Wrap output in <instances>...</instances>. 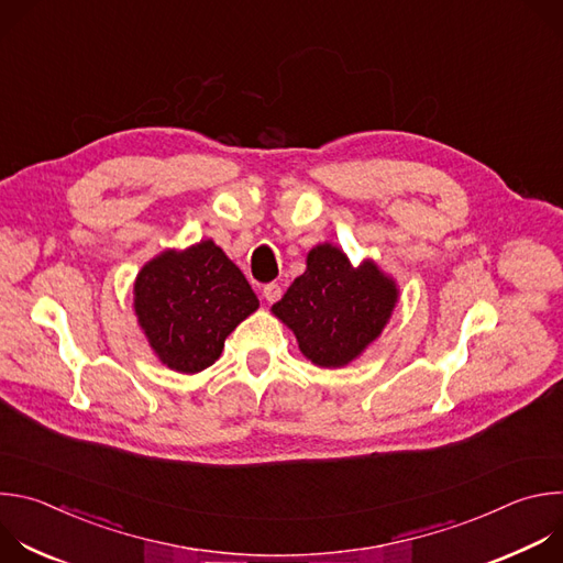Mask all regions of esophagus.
I'll return each instance as SVG.
<instances>
[{"label":"esophagus","mask_w":563,"mask_h":563,"mask_svg":"<svg viewBox=\"0 0 563 563\" xmlns=\"http://www.w3.org/2000/svg\"><path fill=\"white\" fill-rule=\"evenodd\" d=\"M263 296L267 298V302H276L283 296V287L278 283H269L263 287Z\"/></svg>","instance_id":"1"}]
</instances>
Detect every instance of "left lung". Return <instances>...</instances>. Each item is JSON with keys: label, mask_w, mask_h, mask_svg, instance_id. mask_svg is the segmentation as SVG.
Listing matches in <instances>:
<instances>
[{"label": "left lung", "mask_w": 563, "mask_h": 563, "mask_svg": "<svg viewBox=\"0 0 563 563\" xmlns=\"http://www.w3.org/2000/svg\"><path fill=\"white\" fill-rule=\"evenodd\" d=\"M396 294L372 261L354 269L341 250L318 245L307 256L305 274L272 311L296 334L311 363L343 367L383 332Z\"/></svg>", "instance_id": "1"}]
</instances>
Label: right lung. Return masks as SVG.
Here are the masks:
<instances>
[{
  "mask_svg": "<svg viewBox=\"0 0 563 563\" xmlns=\"http://www.w3.org/2000/svg\"><path fill=\"white\" fill-rule=\"evenodd\" d=\"M133 294L137 323L151 347L183 374L209 367L240 320L258 309L243 272L211 240L146 263Z\"/></svg>",
  "mask_w": 563,
  "mask_h": 563,
  "instance_id": "obj_1",
  "label": "right lung"
}]
</instances>
